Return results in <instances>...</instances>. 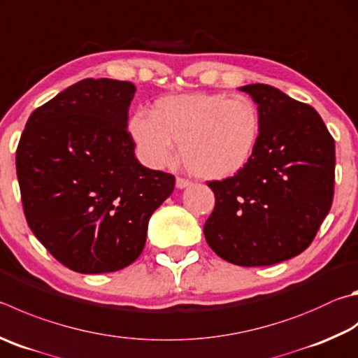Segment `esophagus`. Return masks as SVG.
<instances>
[{"label":"esophagus","instance_id":"obj_1","mask_svg":"<svg viewBox=\"0 0 358 358\" xmlns=\"http://www.w3.org/2000/svg\"><path fill=\"white\" fill-rule=\"evenodd\" d=\"M175 185H177L178 189H185V187L192 185V181L185 180V178H177V181H175Z\"/></svg>","mask_w":358,"mask_h":358}]
</instances>
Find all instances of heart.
Listing matches in <instances>:
<instances>
[{"label":"heart","instance_id":"b5f03b06","mask_svg":"<svg viewBox=\"0 0 358 358\" xmlns=\"http://www.w3.org/2000/svg\"><path fill=\"white\" fill-rule=\"evenodd\" d=\"M128 131L150 167L172 164L181 141V158L194 175L222 180L241 172L255 155L262 117L255 101L241 94L166 95L152 114L136 113Z\"/></svg>","mask_w":358,"mask_h":358}]
</instances>
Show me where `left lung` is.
<instances>
[{
	"mask_svg": "<svg viewBox=\"0 0 358 358\" xmlns=\"http://www.w3.org/2000/svg\"><path fill=\"white\" fill-rule=\"evenodd\" d=\"M262 117L259 142L235 177L210 181L216 205L208 245L238 266H271L313 241L334 199L335 142L321 115L268 84H247Z\"/></svg>",
	"mask_w": 358,
	"mask_h": 358,
	"instance_id": "obj_1",
	"label": "left lung"
}]
</instances>
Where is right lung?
I'll use <instances>...</instances> for the list:
<instances>
[{"mask_svg":"<svg viewBox=\"0 0 358 358\" xmlns=\"http://www.w3.org/2000/svg\"><path fill=\"white\" fill-rule=\"evenodd\" d=\"M129 81L86 78L31 114L17 148L26 220L57 262L81 274L127 268L175 187L144 167L127 131Z\"/></svg>","mask_w":358,"mask_h":358,"instance_id":"add662e5","label":"right lung"}]
</instances>
